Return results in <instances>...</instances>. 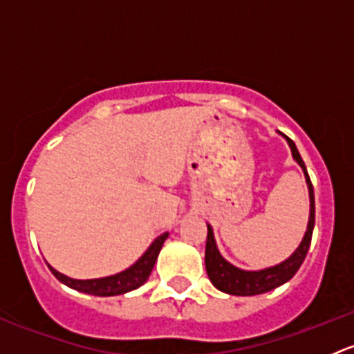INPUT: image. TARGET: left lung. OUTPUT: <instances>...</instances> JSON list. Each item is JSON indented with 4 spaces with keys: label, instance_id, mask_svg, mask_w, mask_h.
<instances>
[{
    "label": "left lung",
    "instance_id": "8db88e82",
    "mask_svg": "<svg viewBox=\"0 0 354 354\" xmlns=\"http://www.w3.org/2000/svg\"><path fill=\"white\" fill-rule=\"evenodd\" d=\"M286 137V135H284ZM288 144L291 147V154L295 157L296 162L301 166L303 173H305L306 185H308V195H310V219L308 226H306V233L303 236L301 243L295 250L289 259L284 262L277 263L274 267H267L262 270H243L238 267L231 266L226 259L217 250L216 240H214L212 227L207 224V243H205V269L207 276H209L210 283L214 284L219 291L227 292V295L234 296H253L262 295V292L272 291V289L279 288L281 284L288 283L298 269L301 267L303 260H305L306 253H308L310 243H312V233L313 226H315V197H313V185L310 181L308 173H306V166L303 162L301 156H299L298 149H296L295 142L288 138Z\"/></svg>",
    "mask_w": 354,
    "mask_h": 354
}]
</instances>
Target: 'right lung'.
<instances>
[{
	"mask_svg": "<svg viewBox=\"0 0 354 354\" xmlns=\"http://www.w3.org/2000/svg\"><path fill=\"white\" fill-rule=\"evenodd\" d=\"M169 236V233H162L160 236H157L154 243L147 248V252L137 260L131 267H128L127 270L120 274H114V276L109 277H101V279H71V277L65 276V274L58 272L56 269H53L48 263L49 270L55 274L56 279L59 283L66 284L68 288L77 289L80 292H87V295L94 296H116L123 295V292L133 291V289L140 288L145 281L151 276L152 269H154V263L157 260V255H159L160 248H162L164 241Z\"/></svg>",
	"mask_w": 354,
	"mask_h": 354,
	"instance_id": "right-lung-1",
	"label": "right lung"
}]
</instances>
